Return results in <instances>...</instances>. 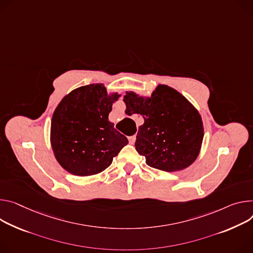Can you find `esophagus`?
<instances>
[{"label":"esophagus","mask_w":253,"mask_h":253,"mask_svg":"<svg viewBox=\"0 0 253 253\" xmlns=\"http://www.w3.org/2000/svg\"><path fill=\"white\" fill-rule=\"evenodd\" d=\"M128 139H129V143H130V144H134V143H135V141H136V136H135V135L130 136Z\"/></svg>","instance_id":"esophagus-1"}]
</instances>
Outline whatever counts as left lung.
<instances>
[{
    "mask_svg": "<svg viewBox=\"0 0 253 253\" xmlns=\"http://www.w3.org/2000/svg\"><path fill=\"white\" fill-rule=\"evenodd\" d=\"M127 115L140 114L144 124L138 128L135 148L156 169L177 171L197 159L204 137L198 110L174 88L158 84L151 97L126 91Z\"/></svg>",
    "mask_w": 253,
    "mask_h": 253,
    "instance_id": "obj_1",
    "label": "left lung"
}]
</instances>
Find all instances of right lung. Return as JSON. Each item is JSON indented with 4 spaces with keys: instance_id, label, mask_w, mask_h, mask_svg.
Masks as SVG:
<instances>
[{
    "instance_id": "add662e5",
    "label": "right lung",
    "mask_w": 253,
    "mask_h": 253,
    "mask_svg": "<svg viewBox=\"0 0 253 253\" xmlns=\"http://www.w3.org/2000/svg\"><path fill=\"white\" fill-rule=\"evenodd\" d=\"M121 95H108L103 84L78 87L56 107L51 119L50 143L58 164L70 173H100L128 144L109 121L112 105Z\"/></svg>"
}]
</instances>
